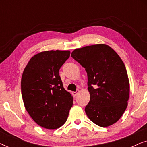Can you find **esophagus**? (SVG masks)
Wrapping results in <instances>:
<instances>
[{
  "label": "esophagus",
  "instance_id": "obj_1",
  "mask_svg": "<svg viewBox=\"0 0 147 147\" xmlns=\"http://www.w3.org/2000/svg\"><path fill=\"white\" fill-rule=\"evenodd\" d=\"M79 92H80V90H77L76 92H72V94H73L74 96H76L78 95Z\"/></svg>",
  "mask_w": 147,
  "mask_h": 147
}]
</instances>
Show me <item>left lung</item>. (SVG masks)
<instances>
[{
  "mask_svg": "<svg viewBox=\"0 0 147 147\" xmlns=\"http://www.w3.org/2000/svg\"><path fill=\"white\" fill-rule=\"evenodd\" d=\"M71 55L88 74V117L101 127L116 123L127 107L130 94L127 71L121 58L106 44L76 49Z\"/></svg>",
  "mask_w": 147,
  "mask_h": 147,
  "instance_id": "8db88e82",
  "label": "left lung"
}]
</instances>
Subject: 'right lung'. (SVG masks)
<instances>
[{
    "mask_svg": "<svg viewBox=\"0 0 147 147\" xmlns=\"http://www.w3.org/2000/svg\"><path fill=\"white\" fill-rule=\"evenodd\" d=\"M69 51L51 50L31 57L21 78L24 105L38 125L54 130L67 119L73 97L64 89L59 71Z\"/></svg>",
    "mask_w": 147,
    "mask_h": 147,
    "instance_id": "obj_1",
    "label": "right lung"
}]
</instances>
